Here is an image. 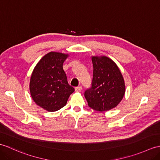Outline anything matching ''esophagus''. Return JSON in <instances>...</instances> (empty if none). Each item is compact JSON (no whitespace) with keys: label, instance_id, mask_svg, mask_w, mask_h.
<instances>
[{"label":"esophagus","instance_id":"obj_1","mask_svg":"<svg viewBox=\"0 0 160 160\" xmlns=\"http://www.w3.org/2000/svg\"><path fill=\"white\" fill-rule=\"evenodd\" d=\"M75 91H76V92H80V91H82V87L78 86V87H76L75 88Z\"/></svg>","mask_w":160,"mask_h":160}]
</instances>
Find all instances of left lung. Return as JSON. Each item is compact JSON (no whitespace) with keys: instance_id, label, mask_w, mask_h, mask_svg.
Returning <instances> with one entry per match:
<instances>
[{"instance_id":"1","label":"left lung","mask_w":160,"mask_h":160,"mask_svg":"<svg viewBox=\"0 0 160 160\" xmlns=\"http://www.w3.org/2000/svg\"><path fill=\"white\" fill-rule=\"evenodd\" d=\"M93 66L91 87L84 92L88 105L93 110L106 111L115 108L125 93L123 76L117 64L107 56L91 57Z\"/></svg>"}]
</instances>
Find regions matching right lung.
<instances>
[{
    "instance_id": "1",
    "label": "right lung",
    "mask_w": 160,
    "mask_h": 160,
    "mask_svg": "<svg viewBox=\"0 0 160 160\" xmlns=\"http://www.w3.org/2000/svg\"><path fill=\"white\" fill-rule=\"evenodd\" d=\"M68 56V54L59 52L47 53L32 72L30 93L35 103L47 111H56L65 106L74 91V88L68 84L62 67Z\"/></svg>"
}]
</instances>
